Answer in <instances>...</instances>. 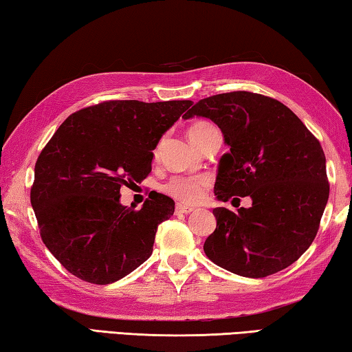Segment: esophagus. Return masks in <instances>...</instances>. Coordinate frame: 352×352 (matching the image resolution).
Here are the masks:
<instances>
[{
    "mask_svg": "<svg viewBox=\"0 0 352 352\" xmlns=\"http://www.w3.org/2000/svg\"><path fill=\"white\" fill-rule=\"evenodd\" d=\"M195 207L192 206H186V204H176V209H175V214L176 215H187L190 212H193Z\"/></svg>",
    "mask_w": 352,
    "mask_h": 352,
    "instance_id": "esophagus-1",
    "label": "esophagus"
}]
</instances>
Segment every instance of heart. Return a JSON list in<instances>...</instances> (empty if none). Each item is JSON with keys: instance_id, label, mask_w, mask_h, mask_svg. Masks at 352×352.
Instances as JSON below:
<instances>
[{"instance_id": "obj_1", "label": "heart", "mask_w": 352, "mask_h": 352, "mask_svg": "<svg viewBox=\"0 0 352 352\" xmlns=\"http://www.w3.org/2000/svg\"><path fill=\"white\" fill-rule=\"evenodd\" d=\"M212 129H215L214 126L206 123V122H197L193 124L188 126L187 129V135L190 140H192L195 145L199 148L201 142L204 140L206 135L209 134ZM160 145L154 149V155L159 154ZM209 176H176L171 177V179L165 184V193L170 195L177 201L186 204H193L199 201V198L203 197L206 187L209 186Z\"/></svg>"}]
</instances>
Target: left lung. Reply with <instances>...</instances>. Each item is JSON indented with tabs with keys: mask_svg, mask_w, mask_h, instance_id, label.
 I'll list each match as a JSON object with an SVG mask.
<instances>
[{
	"mask_svg": "<svg viewBox=\"0 0 352 352\" xmlns=\"http://www.w3.org/2000/svg\"><path fill=\"white\" fill-rule=\"evenodd\" d=\"M195 115L210 118L230 148L220 160L217 198L252 199L250 209H214L206 256L254 279L290 267L312 245L329 198L318 138L280 101L252 91L204 98L182 117Z\"/></svg>",
	"mask_w": 352,
	"mask_h": 352,
	"instance_id": "left-lung-1",
	"label": "left lung"
}]
</instances>
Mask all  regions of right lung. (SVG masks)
Returning <instances> with one entry per match:
<instances>
[{
	"mask_svg": "<svg viewBox=\"0 0 352 352\" xmlns=\"http://www.w3.org/2000/svg\"><path fill=\"white\" fill-rule=\"evenodd\" d=\"M192 101L111 100L72 113L40 153L31 204L45 246L90 284L124 278L153 254L175 201L151 192L140 210L120 188L151 173L153 149Z\"/></svg>",
	"mask_w": 352,
	"mask_h": 352,
	"instance_id": "add662e5",
	"label": "right lung"
}]
</instances>
